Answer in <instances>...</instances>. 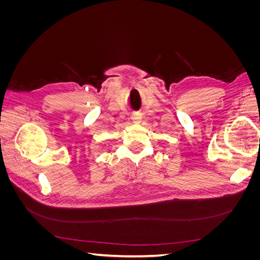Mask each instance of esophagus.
I'll return each instance as SVG.
<instances>
[{
    "label": "esophagus",
    "mask_w": 260,
    "mask_h": 260,
    "mask_svg": "<svg viewBox=\"0 0 260 260\" xmlns=\"http://www.w3.org/2000/svg\"><path fill=\"white\" fill-rule=\"evenodd\" d=\"M132 119H133V121H135L136 123H139V122L141 121V116H140V114H138V113L133 114V115H132Z\"/></svg>",
    "instance_id": "obj_1"
}]
</instances>
